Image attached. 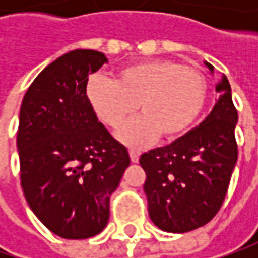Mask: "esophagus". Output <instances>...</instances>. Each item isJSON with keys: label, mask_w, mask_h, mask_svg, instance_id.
Listing matches in <instances>:
<instances>
[{"label": "esophagus", "mask_w": 258, "mask_h": 258, "mask_svg": "<svg viewBox=\"0 0 258 258\" xmlns=\"http://www.w3.org/2000/svg\"><path fill=\"white\" fill-rule=\"evenodd\" d=\"M129 155H131V161L136 164L138 161H139V156H141V151H138V149H134V148H131L129 149Z\"/></svg>", "instance_id": "esophagus-1"}]
</instances>
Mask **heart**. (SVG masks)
<instances>
[{
    "instance_id": "b5f03b06",
    "label": "heart",
    "mask_w": 258,
    "mask_h": 258,
    "mask_svg": "<svg viewBox=\"0 0 258 258\" xmlns=\"http://www.w3.org/2000/svg\"><path fill=\"white\" fill-rule=\"evenodd\" d=\"M86 96L94 113L117 126L139 109L144 114L124 123L117 136L131 145H144L158 135L172 139L197 120L207 97L205 76L171 60H151L123 67L116 79L89 77Z\"/></svg>"
}]
</instances>
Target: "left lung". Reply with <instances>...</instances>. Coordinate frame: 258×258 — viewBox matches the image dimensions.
I'll return each mask as SVG.
<instances>
[{
    "label": "left lung",
    "mask_w": 258,
    "mask_h": 258,
    "mask_svg": "<svg viewBox=\"0 0 258 258\" xmlns=\"http://www.w3.org/2000/svg\"><path fill=\"white\" fill-rule=\"evenodd\" d=\"M214 73V66L204 63ZM220 97L200 126L141 156L152 223L166 233H188L210 223L223 205L237 164L238 114L225 76Z\"/></svg>",
    "instance_id": "1"
}]
</instances>
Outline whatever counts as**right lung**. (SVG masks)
Masks as SVG:
<instances>
[{
  "label": "right lung",
  "instance_id": "1",
  "mask_svg": "<svg viewBox=\"0 0 258 258\" xmlns=\"http://www.w3.org/2000/svg\"><path fill=\"white\" fill-rule=\"evenodd\" d=\"M106 61L94 50L66 53L35 77L20 109L17 151L25 200L51 233L67 240L103 231L110 195L131 164L86 96L89 75Z\"/></svg>",
  "mask_w": 258,
  "mask_h": 258
}]
</instances>
